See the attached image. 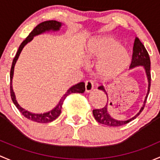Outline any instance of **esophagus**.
Masks as SVG:
<instances>
[{"label":"esophagus","instance_id":"obj_1","mask_svg":"<svg viewBox=\"0 0 160 160\" xmlns=\"http://www.w3.org/2000/svg\"><path fill=\"white\" fill-rule=\"evenodd\" d=\"M85 92H91L94 88V82L92 80H88L85 82Z\"/></svg>","mask_w":160,"mask_h":160}]
</instances>
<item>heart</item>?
<instances>
[{
	"label": "heart",
	"instance_id": "obj_1",
	"mask_svg": "<svg viewBox=\"0 0 160 160\" xmlns=\"http://www.w3.org/2000/svg\"><path fill=\"white\" fill-rule=\"evenodd\" d=\"M88 59L98 60L97 75L102 78H112L122 72L130 62L129 52L112 36H102L89 42L85 50Z\"/></svg>",
	"mask_w": 160,
	"mask_h": 160
}]
</instances>
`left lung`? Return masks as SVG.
Segmentation results:
<instances>
[{
	"label": "left lung",
	"instance_id": "obj_1",
	"mask_svg": "<svg viewBox=\"0 0 160 160\" xmlns=\"http://www.w3.org/2000/svg\"><path fill=\"white\" fill-rule=\"evenodd\" d=\"M136 66H143L145 71H146V76H147L148 79V92L146 94V98L144 100V104L142 107L140 108L139 112L133 116L132 118H129L128 120H117L113 118L112 117L110 116L108 112V104L105 105L102 108H99V109H94L92 113L95 117V120L98 122L101 123V124L105 125L107 126H113V127H118V126H123L125 124H127L132 120L135 119L139 114L142 112V111L144 108L145 105H146V99H147L148 95L149 93V90H150V83H151V74H150V58H149V55L148 54L147 51H146V48L143 45V44L140 42L139 38L136 37L135 39L134 44H133V52L132 56V62L131 65H130V68H133ZM98 89L102 90L106 94L107 92H105V89L103 85L98 87Z\"/></svg>",
	"mask_w": 160,
	"mask_h": 160
}]
</instances>
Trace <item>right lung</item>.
I'll return each mask as SVG.
<instances>
[{
	"label": "right lung",
	"mask_w": 160,
	"mask_h": 160,
	"mask_svg": "<svg viewBox=\"0 0 160 160\" xmlns=\"http://www.w3.org/2000/svg\"><path fill=\"white\" fill-rule=\"evenodd\" d=\"M62 23L57 21H53V20H52V21H44V22H42L39 24H38V25L33 29V31H31L30 34H29V35L26 38L25 40L21 44L18 50L17 53H16L15 57L14 58V60H13V62H12V65H11V72H10V78H11L10 91H11V99H12L14 104L15 105V106L17 107L18 109L19 110L20 112H21L23 116L25 117V118H27L28 119L31 120V121H33V122H35L48 123V122H50L54 121V120L56 119L58 117L60 116L64 100L66 98V97L68 96V95H70V94L72 93H83V92H85V83H84V82H79V83L73 85V86L71 87L68 91L66 92V93L62 96V98H61L58 104L56 105L55 108H54L53 109L48 112L40 113V114H38V113H32V112H30L27 111L26 109L23 108L22 107L20 106L18 103L17 100H16L15 95H14V90H13V88H12V78H13V75H14V65H15L16 62H17L18 58L23 48L28 43V42H30L34 38V36L38 35V34H42V33L46 32V31H59L60 30V28L62 27Z\"/></svg>",
	"instance_id": "1"
}]
</instances>
